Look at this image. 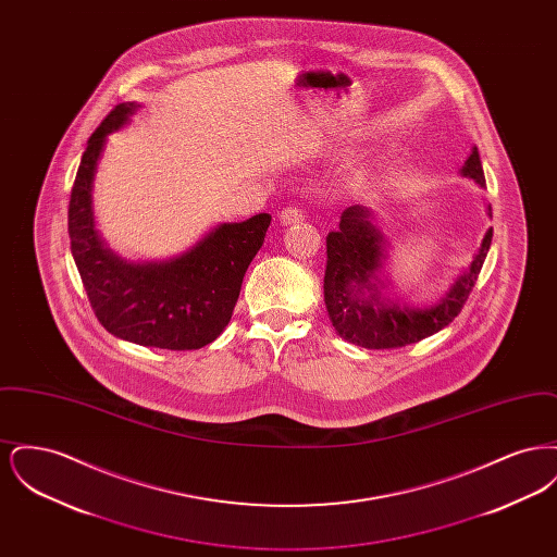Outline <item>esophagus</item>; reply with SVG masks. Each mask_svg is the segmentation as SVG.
I'll use <instances>...</instances> for the list:
<instances>
[{"label": "esophagus", "instance_id": "34e87169", "mask_svg": "<svg viewBox=\"0 0 557 557\" xmlns=\"http://www.w3.org/2000/svg\"><path fill=\"white\" fill-rule=\"evenodd\" d=\"M280 221L284 225H294V223H300L305 221V211L300 207H286L284 211L280 212Z\"/></svg>", "mask_w": 557, "mask_h": 557}]
</instances>
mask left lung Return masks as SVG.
<instances>
[{"label": "left lung", "mask_w": 557, "mask_h": 557, "mask_svg": "<svg viewBox=\"0 0 557 557\" xmlns=\"http://www.w3.org/2000/svg\"><path fill=\"white\" fill-rule=\"evenodd\" d=\"M461 173L480 186H486L478 148L466 160ZM491 239L493 230L486 232L468 273L450 286L441 302L428 309L398 307L391 300L384 302L377 292L384 238L371 225V212L366 207H348L341 216V227L325 238L327 263L323 298L332 325L345 341L366 348H400L441 332L461 313L470 292L476 286Z\"/></svg>", "instance_id": "left-lung-1"}]
</instances>
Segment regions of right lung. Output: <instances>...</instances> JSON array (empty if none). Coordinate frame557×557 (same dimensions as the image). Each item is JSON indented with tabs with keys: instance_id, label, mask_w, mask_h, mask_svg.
I'll return each instance as SVG.
<instances>
[{
	"instance_id": "right-lung-1",
	"label": "right lung",
	"mask_w": 557,
	"mask_h": 557,
	"mask_svg": "<svg viewBox=\"0 0 557 557\" xmlns=\"http://www.w3.org/2000/svg\"><path fill=\"white\" fill-rule=\"evenodd\" d=\"M135 108L133 102L114 107L87 141L69 202L71 252L89 305L110 334L166 350L202 348L230 323L271 214L223 223L166 263L133 265L112 255L94 230L91 182L108 133L125 125Z\"/></svg>"
}]
</instances>
